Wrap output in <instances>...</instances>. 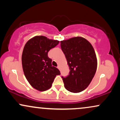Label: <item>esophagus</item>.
Here are the masks:
<instances>
[{
  "mask_svg": "<svg viewBox=\"0 0 120 120\" xmlns=\"http://www.w3.org/2000/svg\"><path fill=\"white\" fill-rule=\"evenodd\" d=\"M57 68H58V69H60V65H58V66H57Z\"/></svg>",
  "mask_w": 120,
  "mask_h": 120,
  "instance_id": "esophagus-1",
  "label": "esophagus"
}]
</instances>
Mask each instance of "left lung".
Listing matches in <instances>:
<instances>
[{"mask_svg": "<svg viewBox=\"0 0 120 120\" xmlns=\"http://www.w3.org/2000/svg\"><path fill=\"white\" fill-rule=\"evenodd\" d=\"M60 43L70 69L67 77H62L64 87L71 93H80L89 86L96 73L95 52L91 44L83 37H73Z\"/></svg>", "mask_w": 120, "mask_h": 120, "instance_id": "left-lung-1", "label": "left lung"}]
</instances>
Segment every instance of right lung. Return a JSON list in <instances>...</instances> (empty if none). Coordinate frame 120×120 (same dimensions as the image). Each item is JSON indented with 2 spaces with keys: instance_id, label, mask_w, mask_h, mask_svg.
Here are the masks:
<instances>
[{
  "instance_id": "1",
  "label": "right lung",
  "mask_w": 120,
  "mask_h": 120,
  "mask_svg": "<svg viewBox=\"0 0 120 120\" xmlns=\"http://www.w3.org/2000/svg\"><path fill=\"white\" fill-rule=\"evenodd\" d=\"M59 43L57 40L41 35L31 38L24 46L22 54L24 75L30 85L39 91L50 89L56 75L60 74L48 57L49 51Z\"/></svg>"
}]
</instances>
